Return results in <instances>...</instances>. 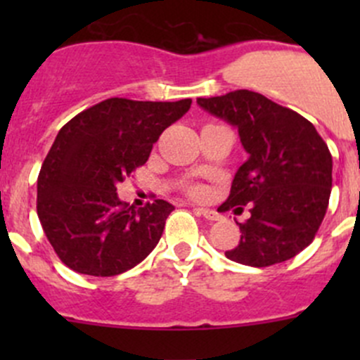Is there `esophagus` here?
I'll list each match as a JSON object with an SVG mask.
<instances>
[{"label": "esophagus", "instance_id": "esophagus-1", "mask_svg": "<svg viewBox=\"0 0 360 360\" xmlns=\"http://www.w3.org/2000/svg\"><path fill=\"white\" fill-rule=\"evenodd\" d=\"M195 210H197L200 216L205 217L207 221H217V219H219V214H217L216 210H212V209H203V207H197Z\"/></svg>", "mask_w": 360, "mask_h": 360}]
</instances>
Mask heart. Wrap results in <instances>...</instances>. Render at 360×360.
<instances>
[{
  "label": "heart",
  "mask_w": 360,
  "mask_h": 360,
  "mask_svg": "<svg viewBox=\"0 0 360 360\" xmlns=\"http://www.w3.org/2000/svg\"><path fill=\"white\" fill-rule=\"evenodd\" d=\"M190 193H191V195H200L202 190H200V188H197V186L190 188Z\"/></svg>",
  "instance_id": "obj_1"
}]
</instances>
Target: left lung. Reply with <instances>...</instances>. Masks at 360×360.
<instances>
[{"label":"left lung","instance_id":"1","mask_svg":"<svg viewBox=\"0 0 360 360\" xmlns=\"http://www.w3.org/2000/svg\"><path fill=\"white\" fill-rule=\"evenodd\" d=\"M197 103L237 127L249 153L223 209L249 203L250 217L237 223L240 242L224 252L226 257L257 268L291 259L311 244L328 210L333 186L328 144L307 118L257 92L235 90Z\"/></svg>","mask_w":360,"mask_h":360}]
</instances>
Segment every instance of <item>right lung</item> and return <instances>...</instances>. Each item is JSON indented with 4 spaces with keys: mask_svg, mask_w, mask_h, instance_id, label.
Segmentation results:
<instances>
[{
    "mask_svg": "<svg viewBox=\"0 0 360 360\" xmlns=\"http://www.w3.org/2000/svg\"><path fill=\"white\" fill-rule=\"evenodd\" d=\"M190 106L191 99L111 97L78 112L59 130L39 170L36 210L66 266L112 277L155 249L172 203L155 200L134 209L120 200L116 186L148 162L160 134Z\"/></svg>",
    "mask_w": 360,
    "mask_h": 360,
    "instance_id": "1",
    "label": "right lung"
}]
</instances>
